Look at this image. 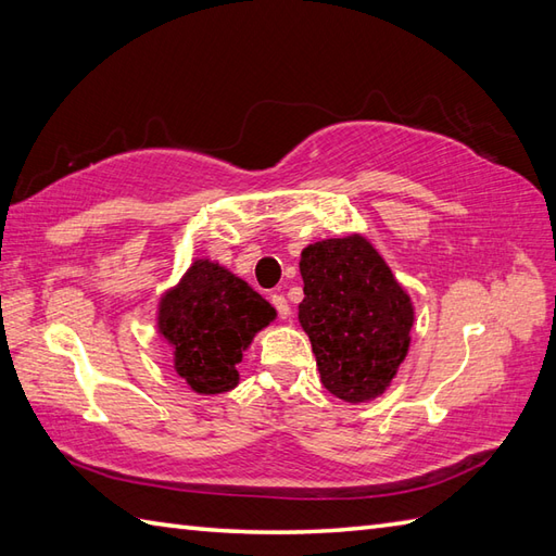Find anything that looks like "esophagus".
Listing matches in <instances>:
<instances>
[{"mask_svg":"<svg viewBox=\"0 0 556 556\" xmlns=\"http://www.w3.org/2000/svg\"><path fill=\"white\" fill-rule=\"evenodd\" d=\"M269 301H273V305H275V309H277L279 319H289V317H291V307H289V301L283 299L281 293H273V295H269Z\"/></svg>","mask_w":556,"mask_h":556,"instance_id":"esophagus-1","label":"esophagus"}]
</instances>
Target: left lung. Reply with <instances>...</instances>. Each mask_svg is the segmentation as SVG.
Segmentation results:
<instances>
[{"mask_svg":"<svg viewBox=\"0 0 556 556\" xmlns=\"http://www.w3.org/2000/svg\"><path fill=\"white\" fill-rule=\"evenodd\" d=\"M303 331L321 386L345 403L389 389L409 351L415 307L371 243L351 235L309 243L301 253Z\"/></svg>","mask_w":556,"mask_h":556,"instance_id":"left-lung-1","label":"left lung"}]
</instances>
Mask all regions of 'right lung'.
I'll use <instances>...</instances> for the list:
<instances>
[{"mask_svg": "<svg viewBox=\"0 0 556 556\" xmlns=\"http://www.w3.org/2000/svg\"><path fill=\"white\" fill-rule=\"evenodd\" d=\"M277 317L247 281L213 261H193L159 305V333L173 345L175 371L201 395L239 383L237 365L253 337Z\"/></svg>", "mask_w": 556, "mask_h": 556, "instance_id": "add662e5", "label": "right lung"}]
</instances>
